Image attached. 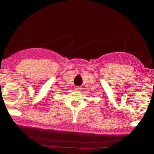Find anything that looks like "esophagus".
Instances as JSON below:
<instances>
[{"instance_id":"34e87169","label":"esophagus","mask_w":154,"mask_h":154,"mask_svg":"<svg viewBox=\"0 0 154 154\" xmlns=\"http://www.w3.org/2000/svg\"><path fill=\"white\" fill-rule=\"evenodd\" d=\"M81 89H82V87H80V86H76V87H74V90L76 91H80Z\"/></svg>"}]
</instances>
